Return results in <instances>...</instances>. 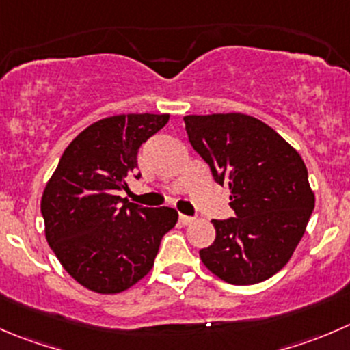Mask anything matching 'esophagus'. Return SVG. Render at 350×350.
<instances>
[{
	"label": "esophagus",
	"mask_w": 350,
	"mask_h": 350,
	"mask_svg": "<svg viewBox=\"0 0 350 350\" xmlns=\"http://www.w3.org/2000/svg\"><path fill=\"white\" fill-rule=\"evenodd\" d=\"M193 220H195L193 217H188V215H183V213H179V222H181L183 226H189Z\"/></svg>",
	"instance_id": "esophagus-1"
}]
</instances>
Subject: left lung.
Segmentation results:
<instances>
[{"instance_id":"obj_1","label":"left lung","mask_w":350,"mask_h":350,"mask_svg":"<svg viewBox=\"0 0 350 350\" xmlns=\"http://www.w3.org/2000/svg\"><path fill=\"white\" fill-rule=\"evenodd\" d=\"M191 147L227 185L236 217L212 220L203 265L232 286H251L287 265L314 208L308 169L273 128L241 113L185 116Z\"/></svg>"}]
</instances>
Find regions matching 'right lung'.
Returning a JSON list of instances; mask_svg holds the SVG:
<instances>
[{"label": "right lung", "instance_id": "right-lung-1", "mask_svg": "<svg viewBox=\"0 0 350 350\" xmlns=\"http://www.w3.org/2000/svg\"><path fill=\"white\" fill-rule=\"evenodd\" d=\"M167 121L169 114L144 113L90 124L68 145L44 188L47 243L89 291L118 294L135 286L150 272L162 236L178 222L174 208H145L120 196L138 169L140 145Z\"/></svg>", "mask_w": 350, "mask_h": 350}]
</instances>
